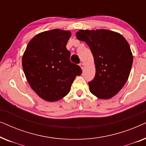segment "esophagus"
I'll use <instances>...</instances> for the list:
<instances>
[{"mask_svg":"<svg viewBox=\"0 0 146 146\" xmlns=\"http://www.w3.org/2000/svg\"><path fill=\"white\" fill-rule=\"evenodd\" d=\"M79 65H80V66L81 68L83 70V69H84V64H83L82 62H81L80 64Z\"/></svg>","mask_w":146,"mask_h":146,"instance_id":"obj_1","label":"esophagus"}]
</instances>
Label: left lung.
Listing matches in <instances>:
<instances>
[{
    "instance_id": "left-lung-1",
    "label": "left lung",
    "mask_w": 146,
    "mask_h": 146,
    "mask_svg": "<svg viewBox=\"0 0 146 146\" xmlns=\"http://www.w3.org/2000/svg\"><path fill=\"white\" fill-rule=\"evenodd\" d=\"M76 36L87 44L94 59L95 77L88 82L90 92L100 99L111 98L130 74L133 55L128 42L119 33L106 29L79 30Z\"/></svg>"
}]
</instances>
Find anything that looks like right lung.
Listing matches in <instances>:
<instances>
[{"label":"right lung","mask_w":146,"mask_h":146,"mask_svg":"<svg viewBox=\"0 0 146 146\" xmlns=\"http://www.w3.org/2000/svg\"><path fill=\"white\" fill-rule=\"evenodd\" d=\"M71 32L58 29L38 34L28 44L22 58L23 68L31 88L42 99L56 102L69 93L79 66L70 60L66 48Z\"/></svg>","instance_id":"obj_1"}]
</instances>
